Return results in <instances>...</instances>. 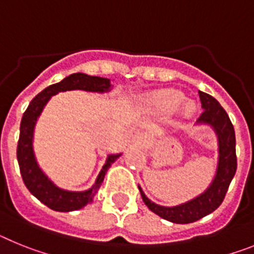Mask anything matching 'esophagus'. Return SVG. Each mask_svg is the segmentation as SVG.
<instances>
[{
	"label": "esophagus",
	"instance_id": "34e87169",
	"mask_svg": "<svg viewBox=\"0 0 254 254\" xmlns=\"http://www.w3.org/2000/svg\"><path fill=\"white\" fill-rule=\"evenodd\" d=\"M129 142L131 143V144H135V145L142 144L143 135L140 133H138V131H133V133L129 135Z\"/></svg>",
	"mask_w": 254,
	"mask_h": 254
}]
</instances>
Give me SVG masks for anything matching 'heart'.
I'll return each mask as SVG.
<instances>
[{
    "label": "heart",
    "instance_id": "b5f03b06",
    "mask_svg": "<svg viewBox=\"0 0 254 254\" xmlns=\"http://www.w3.org/2000/svg\"><path fill=\"white\" fill-rule=\"evenodd\" d=\"M138 109L149 116H166L175 111L182 119L193 116L197 105L191 100H184V94L175 89H161L144 94L138 100Z\"/></svg>",
    "mask_w": 254,
    "mask_h": 254
}]
</instances>
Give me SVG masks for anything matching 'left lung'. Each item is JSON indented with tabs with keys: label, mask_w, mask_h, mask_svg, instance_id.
<instances>
[{
	"label": "left lung",
	"mask_w": 254,
	"mask_h": 254,
	"mask_svg": "<svg viewBox=\"0 0 254 254\" xmlns=\"http://www.w3.org/2000/svg\"><path fill=\"white\" fill-rule=\"evenodd\" d=\"M199 98L203 112L195 125H206L213 130L217 138V165L212 182L198 195L178 206H161L149 199L138 185L145 206L152 212L174 224H190L213 212L225 198L229 185L237 171L235 131L229 115L212 96L200 92Z\"/></svg>",
	"instance_id": "1"
}]
</instances>
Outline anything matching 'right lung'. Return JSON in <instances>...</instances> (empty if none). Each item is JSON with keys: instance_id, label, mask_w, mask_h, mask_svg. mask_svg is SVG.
Instances as JSON below:
<instances>
[{"instance_id": "right-lung-1", "label": "right lung", "mask_w": 254, "mask_h": 254, "mask_svg": "<svg viewBox=\"0 0 254 254\" xmlns=\"http://www.w3.org/2000/svg\"><path fill=\"white\" fill-rule=\"evenodd\" d=\"M111 79L101 76H90L84 72H76L65 79L47 87L34 97L24 112L20 124V136L17 142V162L20 167L24 184L30 193L43 204L59 212L76 211L93 202L94 195L103 183L107 170L123 153H110L106 157L105 165L101 169L94 184L85 190H67L57 187L41 169L34 153V129L42 111L51 100L60 92L67 90H83L89 93L105 94L112 89Z\"/></svg>"}]
</instances>
